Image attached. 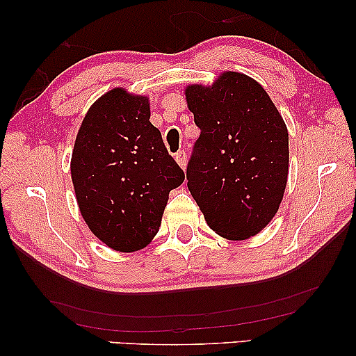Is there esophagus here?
<instances>
[{
  "instance_id": "1",
  "label": "esophagus",
  "mask_w": 356,
  "mask_h": 356,
  "mask_svg": "<svg viewBox=\"0 0 356 356\" xmlns=\"http://www.w3.org/2000/svg\"><path fill=\"white\" fill-rule=\"evenodd\" d=\"M175 160H177L179 167H181L183 170L186 168V162H188V155H186V150H179V152H177V155H175Z\"/></svg>"
}]
</instances>
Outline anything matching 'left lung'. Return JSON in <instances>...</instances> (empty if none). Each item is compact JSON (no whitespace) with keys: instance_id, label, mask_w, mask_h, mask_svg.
<instances>
[{"instance_id":"1","label":"left lung","mask_w":356,"mask_h":356,"mask_svg":"<svg viewBox=\"0 0 356 356\" xmlns=\"http://www.w3.org/2000/svg\"><path fill=\"white\" fill-rule=\"evenodd\" d=\"M199 139L188 162V189L207 225L246 240L279 211L289 177V131L259 82L227 71L212 86H188Z\"/></svg>"}]
</instances>
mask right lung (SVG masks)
<instances>
[{
	"instance_id": "obj_1",
	"label": "right lung",
	"mask_w": 356,
	"mask_h": 356,
	"mask_svg": "<svg viewBox=\"0 0 356 356\" xmlns=\"http://www.w3.org/2000/svg\"><path fill=\"white\" fill-rule=\"evenodd\" d=\"M149 118L147 97L116 87L87 111L72 149L71 178L81 216L115 251L147 246L170 191L184 181Z\"/></svg>"
}]
</instances>
